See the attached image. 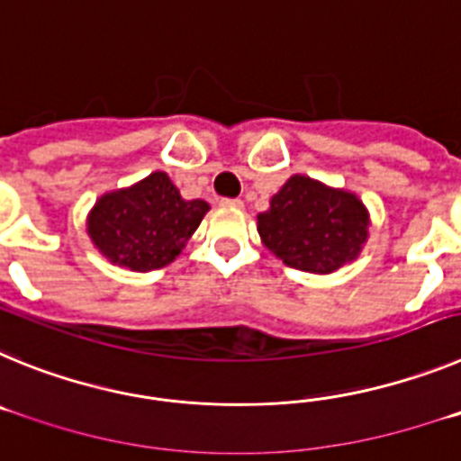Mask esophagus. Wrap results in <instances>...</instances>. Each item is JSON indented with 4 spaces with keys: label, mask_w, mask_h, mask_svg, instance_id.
<instances>
[{
    "label": "esophagus",
    "mask_w": 461,
    "mask_h": 461,
    "mask_svg": "<svg viewBox=\"0 0 461 461\" xmlns=\"http://www.w3.org/2000/svg\"><path fill=\"white\" fill-rule=\"evenodd\" d=\"M223 207H233V210H242L244 203L240 198H221Z\"/></svg>",
    "instance_id": "obj_1"
}]
</instances>
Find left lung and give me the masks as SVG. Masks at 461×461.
I'll list each match as a JSON object with an SVG mask.
<instances>
[{
  "label": "left lung",
  "mask_w": 461,
  "mask_h": 461,
  "mask_svg": "<svg viewBox=\"0 0 461 461\" xmlns=\"http://www.w3.org/2000/svg\"><path fill=\"white\" fill-rule=\"evenodd\" d=\"M369 214L357 195L293 175L258 214V233L272 254L295 270L328 275L360 254Z\"/></svg>",
  "instance_id": "obj_1"
}]
</instances>
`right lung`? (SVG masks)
Returning <instances> with one entry per match:
<instances>
[{
    "mask_svg": "<svg viewBox=\"0 0 461 461\" xmlns=\"http://www.w3.org/2000/svg\"><path fill=\"white\" fill-rule=\"evenodd\" d=\"M205 201H185L166 173H152L131 189L105 194L87 221L96 249L115 266L148 272L173 263L201 226Z\"/></svg>",
    "mask_w": 461,
    "mask_h": 461,
    "instance_id": "add662e5",
    "label": "right lung"
}]
</instances>
